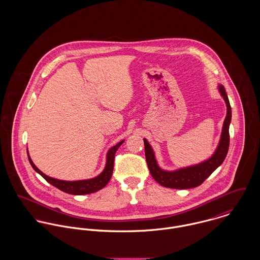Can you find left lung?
Listing matches in <instances>:
<instances>
[{"mask_svg": "<svg viewBox=\"0 0 260 260\" xmlns=\"http://www.w3.org/2000/svg\"><path fill=\"white\" fill-rule=\"evenodd\" d=\"M219 90L227 105V115L224 120L222 134H221L219 145L214 155L209 160L203 163H200L198 165L183 168L174 172L163 171L158 167L153 150L149 145L147 140L144 139L145 157H146L149 171L152 177L155 179V181L158 182L160 185L168 187V188H175V189H189V188L197 187L201 185L212 174V172L222 164L227 155L228 148H229V142H230L229 124L231 121V107H230V103L224 87L220 86Z\"/></svg>", "mask_w": 260, "mask_h": 260, "instance_id": "left-lung-1", "label": "left lung"}]
</instances>
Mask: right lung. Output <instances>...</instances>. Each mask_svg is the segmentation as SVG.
<instances>
[{
  "label": "right lung",
  "instance_id": "add662e5",
  "mask_svg": "<svg viewBox=\"0 0 260 260\" xmlns=\"http://www.w3.org/2000/svg\"><path fill=\"white\" fill-rule=\"evenodd\" d=\"M123 141L119 142L117 145L112 147L108 155H107V163L104 171L97 177L89 180H81V181H62L58 179L51 178L47 175H45L42 171H40L35 164L33 163L32 159L29 156L28 153V158L30 161V164L34 168V170L38 172L47 182H49L51 185L55 186L56 188L62 190L63 192L73 194V195H84V194H90L93 192H96L103 187L107 185L109 180L111 179L112 173H113V168H114V159H115V153L118 150V148L122 145Z\"/></svg>",
  "mask_w": 260,
  "mask_h": 260
}]
</instances>
